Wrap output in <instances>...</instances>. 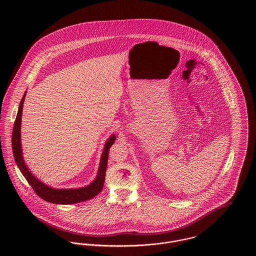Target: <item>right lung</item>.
Masks as SVG:
<instances>
[{
	"label": "right lung",
	"mask_w": 256,
	"mask_h": 256,
	"mask_svg": "<svg viewBox=\"0 0 256 256\" xmlns=\"http://www.w3.org/2000/svg\"><path fill=\"white\" fill-rule=\"evenodd\" d=\"M26 96V92H24V94L20 100V108H18V114H16V121L14 124L12 135V152H14V160H16L20 172L26 178L28 182L30 183V185L34 188V190L36 192L37 195L47 202L54 203V204L67 205V204L80 203V202L94 198L104 188V183L106 180V168H108L110 148V146L114 144L116 136L114 134H112L108 139V141L106 142L102 156L100 158V162L98 176L92 182L84 187L72 188V189L71 188L57 189V188L50 187L49 185H46L45 183L41 182L32 174V172L30 170V168L26 164L24 156H22V142H20V126H22V108H24V102Z\"/></svg>",
	"instance_id": "right-lung-1"
}]
</instances>
